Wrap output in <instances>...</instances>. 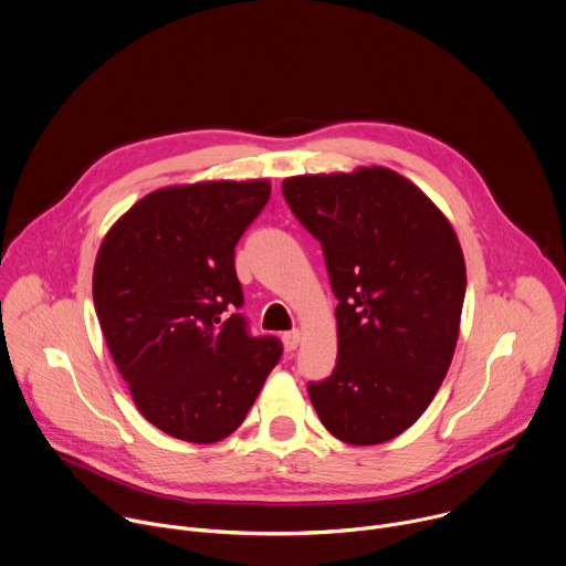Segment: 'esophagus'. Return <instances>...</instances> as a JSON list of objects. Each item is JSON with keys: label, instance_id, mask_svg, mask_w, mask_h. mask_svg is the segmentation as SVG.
I'll return each mask as SVG.
<instances>
[{"label": "esophagus", "instance_id": "34e87169", "mask_svg": "<svg viewBox=\"0 0 566 566\" xmlns=\"http://www.w3.org/2000/svg\"><path fill=\"white\" fill-rule=\"evenodd\" d=\"M282 339H284V346H286V350H295L297 346H300V342H302V331H289V333H284L282 335Z\"/></svg>", "mask_w": 566, "mask_h": 566}]
</instances>
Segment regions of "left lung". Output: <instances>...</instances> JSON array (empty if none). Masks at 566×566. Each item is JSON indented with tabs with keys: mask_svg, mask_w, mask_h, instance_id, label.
Here are the masks:
<instances>
[{
	"mask_svg": "<svg viewBox=\"0 0 566 566\" xmlns=\"http://www.w3.org/2000/svg\"><path fill=\"white\" fill-rule=\"evenodd\" d=\"M282 193L322 242L335 297L337 364L308 385L331 436L382 444L418 422L451 366L467 266L447 216L385 166L295 175Z\"/></svg>",
	"mask_w": 566,
	"mask_h": 566,
	"instance_id": "obj_1",
	"label": "left lung"
}]
</instances>
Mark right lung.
Listing matches in <instances>:
<instances>
[{
  "label": "right lung",
  "instance_id": "obj_1",
  "mask_svg": "<svg viewBox=\"0 0 566 566\" xmlns=\"http://www.w3.org/2000/svg\"><path fill=\"white\" fill-rule=\"evenodd\" d=\"M269 198V179L157 188L99 244L102 333L135 407L170 438H229L280 361V342L251 337L233 313L244 300L235 244Z\"/></svg>",
  "mask_w": 566,
  "mask_h": 566
}]
</instances>
